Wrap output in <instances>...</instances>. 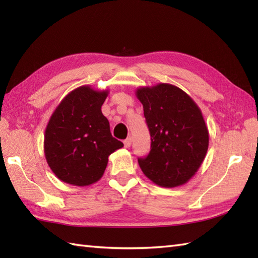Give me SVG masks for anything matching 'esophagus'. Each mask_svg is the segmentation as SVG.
I'll use <instances>...</instances> for the list:
<instances>
[{"mask_svg": "<svg viewBox=\"0 0 258 258\" xmlns=\"http://www.w3.org/2000/svg\"><path fill=\"white\" fill-rule=\"evenodd\" d=\"M131 144H132V139H131V138H127L124 141V146L125 147H130Z\"/></svg>", "mask_w": 258, "mask_h": 258, "instance_id": "1", "label": "esophagus"}]
</instances>
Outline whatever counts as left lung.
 I'll return each mask as SVG.
<instances>
[{
  "mask_svg": "<svg viewBox=\"0 0 258 258\" xmlns=\"http://www.w3.org/2000/svg\"><path fill=\"white\" fill-rule=\"evenodd\" d=\"M135 95L143 104L152 141L150 154L139 160L141 169L162 187L187 183L210 142L201 108L187 93L168 83L138 87Z\"/></svg>",
  "mask_w": 258,
  "mask_h": 258,
  "instance_id": "8db88e82",
  "label": "left lung"
}]
</instances>
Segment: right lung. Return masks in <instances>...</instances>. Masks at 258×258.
I'll use <instances>...</instances> for the list:
<instances>
[{"label":"right lung","mask_w":258,"mask_h":258,"mask_svg":"<svg viewBox=\"0 0 258 258\" xmlns=\"http://www.w3.org/2000/svg\"><path fill=\"white\" fill-rule=\"evenodd\" d=\"M108 90L82 85L71 91L54 109L45 128L44 154L62 182L90 186L101 179L108 156L124 146L114 139L102 113Z\"/></svg>","instance_id":"right-lung-1"}]
</instances>
